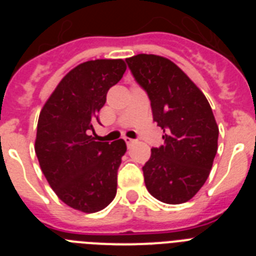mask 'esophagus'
<instances>
[{
    "label": "esophagus",
    "instance_id": "esophagus-1",
    "mask_svg": "<svg viewBox=\"0 0 256 256\" xmlns=\"http://www.w3.org/2000/svg\"><path fill=\"white\" fill-rule=\"evenodd\" d=\"M124 141H126V146H132L133 144H134V140H132V138H128V137H126V138H124Z\"/></svg>",
    "mask_w": 256,
    "mask_h": 256
}]
</instances>
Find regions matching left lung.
I'll return each instance as SVG.
<instances>
[{
    "mask_svg": "<svg viewBox=\"0 0 256 256\" xmlns=\"http://www.w3.org/2000/svg\"><path fill=\"white\" fill-rule=\"evenodd\" d=\"M151 101L164 144L144 165L146 188L165 204H183L204 186L218 150L219 128L209 101L180 66L159 55L126 58Z\"/></svg>",
    "mask_w": 256,
    "mask_h": 256,
    "instance_id": "left-lung-1",
    "label": "left lung"
}]
</instances>
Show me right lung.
Here are the masks:
<instances>
[{"label":"right lung","instance_id":"obj_1","mask_svg":"<svg viewBox=\"0 0 256 256\" xmlns=\"http://www.w3.org/2000/svg\"><path fill=\"white\" fill-rule=\"evenodd\" d=\"M126 70L123 58L76 65L61 79L40 110L34 150L58 198L78 212L105 209L116 195L124 140L96 141L91 132L106 94Z\"/></svg>","mask_w":256,"mask_h":256}]
</instances>
